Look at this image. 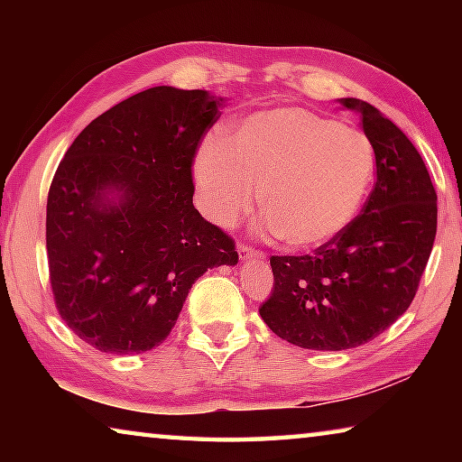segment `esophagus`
<instances>
[{
	"label": "esophagus",
	"mask_w": 462,
	"mask_h": 462,
	"mask_svg": "<svg viewBox=\"0 0 462 462\" xmlns=\"http://www.w3.org/2000/svg\"><path fill=\"white\" fill-rule=\"evenodd\" d=\"M238 254H240V259H263L264 256L263 250H256L254 246L245 245V242L238 246Z\"/></svg>",
	"instance_id": "obj_1"
}]
</instances>
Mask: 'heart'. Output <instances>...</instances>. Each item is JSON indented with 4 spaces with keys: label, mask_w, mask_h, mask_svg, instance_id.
I'll use <instances>...</instances> for the list:
<instances>
[{
    "label": "heart",
    "mask_w": 462,
    "mask_h": 462,
    "mask_svg": "<svg viewBox=\"0 0 462 462\" xmlns=\"http://www.w3.org/2000/svg\"><path fill=\"white\" fill-rule=\"evenodd\" d=\"M374 173L365 132L306 107L248 116L228 143L208 140L195 179L212 220L236 224L264 191L267 228L293 248L324 246L348 228Z\"/></svg>",
    "instance_id": "1"
}]
</instances>
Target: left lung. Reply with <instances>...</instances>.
Here are the masks:
<instances>
[{
	"mask_svg": "<svg viewBox=\"0 0 462 462\" xmlns=\"http://www.w3.org/2000/svg\"><path fill=\"white\" fill-rule=\"evenodd\" d=\"M371 140L377 181L363 214L314 254L271 256V297L259 308L279 338L311 350L373 340L416 297L436 238V189L416 146L377 107L338 99Z\"/></svg>",
	"mask_w": 462,
	"mask_h": 462,
	"instance_id": "8db88e82",
	"label": "left lung"
}]
</instances>
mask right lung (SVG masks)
<instances>
[{"instance_id": "1", "label": "right lung", "mask_w": 462, "mask_h": 462, "mask_svg": "<svg viewBox=\"0 0 462 462\" xmlns=\"http://www.w3.org/2000/svg\"><path fill=\"white\" fill-rule=\"evenodd\" d=\"M222 101L167 85L140 91L93 120L52 177L54 306L101 353L159 346L198 277L238 263L234 240L193 208V159Z\"/></svg>"}]
</instances>
